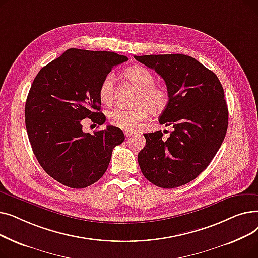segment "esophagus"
Masks as SVG:
<instances>
[{"mask_svg": "<svg viewBox=\"0 0 258 258\" xmlns=\"http://www.w3.org/2000/svg\"><path fill=\"white\" fill-rule=\"evenodd\" d=\"M124 135H125V137L128 138V137H132V136H133V133H131V132H125Z\"/></svg>", "mask_w": 258, "mask_h": 258, "instance_id": "esophagus-1", "label": "esophagus"}]
</instances>
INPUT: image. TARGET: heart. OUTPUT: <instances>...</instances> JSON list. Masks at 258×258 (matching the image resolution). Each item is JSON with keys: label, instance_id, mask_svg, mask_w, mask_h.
<instances>
[{"label": "heart", "instance_id": "b5f03b06", "mask_svg": "<svg viewBox=\"0 0 258 258\" xmlns=\"http://www.w3.org/2000/svg\"><path fill=\"white\" fill-rule=\"evenodd\" d=\"M125 77L139 90L133 110L114 108L107 114L110 123L123 131H134L148 115L163 113L169 102L168 92L156 85V77L143 66H134L124 71ZM99 99L104 104H111L115 96V77L107 74L102 79L98 90Z\"/></svg>", "mask_w": 258, "mask_h": 258}]
</instances>
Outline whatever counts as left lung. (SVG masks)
Listing matches in <instances>:
<instances>
[{"label":"left lung","instance_id":"obj_1","mask_svg":"<svg viewBox=\"0 0 258 258\" xmlns=\"http://www.w3.org/2000/svg\"><path fill=\"white\" fill-rule=\"evenodd\" d=\"M134 57L164 79L169 102L159 122L173 127L167 139L161 131L144 134L141 171L161 188L185 185L206 169L226 136L228 107L221 81L184 54Z\"/></svg>","mask_w":258,"mask_h":258}]
</instances>
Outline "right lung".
Instances as JSON below:
<instances>
[{
	"label": "right lung",
	"instance_id": "add662e5",
	"mask_svg": "<svg viewBox=\"0 0 258 258\" xmlns=\"http://www.w3.org/2000/svg\"><path fill=\"white\" fill-rule=\"evenodd\" d=\"M127 59L114 52L72 48L35 76L25 105L27 134L40 166L60 184L79 189L97 182L114 147L124 141L118 127L107 125L91 135L81 123L86 118L104 123L99 86Z\"/></svg>",
	"mask_w": 258,
	"mask_h": 258
}]
</instances>
